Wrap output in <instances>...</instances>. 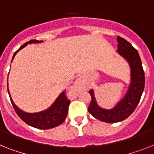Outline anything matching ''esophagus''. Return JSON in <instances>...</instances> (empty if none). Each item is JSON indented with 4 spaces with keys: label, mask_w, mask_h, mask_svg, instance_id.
<instances>
[{
    "label": "esophagus",
    "mask_w": 154,
    "mask_h": 154,
    "mask_svg": "<svg viewBox=\"0 0 154 154\" xmlns=\"http://www.w3.org/2000/svg\"><path fill=\"white\" fill-rule=\"evenodd\" d=\"M83 86H84V84H83L82 80L81 79H78L76 80V82H75L74 86H72V91L75 94H77L83 89Z\"/></svg>",
    "instance_id": "34e87169"
}]
</instances>
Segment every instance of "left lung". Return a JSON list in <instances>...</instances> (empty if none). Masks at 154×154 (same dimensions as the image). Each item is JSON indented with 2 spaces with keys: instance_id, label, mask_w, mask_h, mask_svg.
Returning <instances> with one entry per match:
<instances>
[{
  "instance_id": "8db88e82",
  "label": "left lung",
  "mask_w": 154,
  "mask_h": 154,
  "mask_svg": "<svg viewBox=\"0 0 154 154\" xmlns=\"http://www.w3.org/2000/svg\"><path fill=\"white\" fill-rule=\"evenodd\" d=\"M117 52L128 62L131 68V83L128 91L114 108L102 109L97 105L93 90L89 91L91 101L89 112L97 120L105 123H116L125 120L131 115L140 101L145 86V75L138 51L121 37H117Z\"/></svg>"
}]
</instances>
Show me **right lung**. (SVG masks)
<instances>
[{"label":"right lung","instance_id":"1","mask_svg":"<svg viewBox=\"0 0 154 154\" xmlns=\"http://www.w3.org/2000/svg\"><path fill=\"white\" fill-rule=\"evenodd\" d=\"M42 42V41L30 40L26 42L22 46H20V48L18 49L17 51L15 52L12 60L15 57L16 53L20 51V49H22L26 45H27V44L39 43ZM8 92L9 94L8 88ZM10 100H11V105L13 106L15 111L17 113V115L21 118V120H23L26 124L31 126V127L38 128V129H43V130L53 128L55 127H57L60 124H61L65 120L66 116L68 115V106H69L70 104V101L68 99H67V97H66L65 91H63L58 96L54 103L49 109H45L44 111L39 112H35V113H29V112L22 111L14 104L11 97H10Z\"/></svg>","mask_w":154,"mask_h":154}]
</instances>
